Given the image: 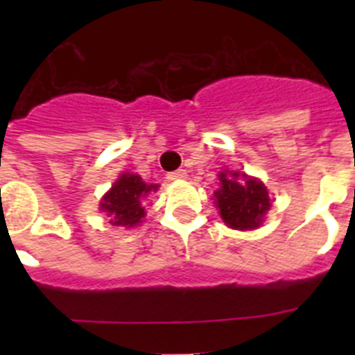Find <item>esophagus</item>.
Masks as SVG:
<instances>
[{
    "instance_id": "esophagus-1",
    "label": "esophagus",
    "mask_w": 355,
    "mask_h": 355,
    "mask_svg": "<svg viewBox=\"0 0 355 355\" xmlns=\"http://www.w3.org/2000/svg\"><path fill=\"white\" fill-rule=\"evenodd\" d=\"M167 178H168V180H171V181L184 180V178H187V171H184V168H178V171H174V172H168Z\"/></svg>"
}]
</instances>
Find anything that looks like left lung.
<instances>
[{"instance_id":"obj_1","label":"left lung","mask_w":355,"mask_h":355,"mask_svg":"<svg viewBox=\"0 0 355 355\" xmlns=\"http://www.w3.org/2000/svg\"><path fill=\"white\" fill-rule=\"evenodd\" d=\"M218 180L220 188L215 190L213 200L225 225L240 231L258 229L272 206L265 184L256 178L233 171H222Z\"/></svg>"}]
</instances>
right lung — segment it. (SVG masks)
<instances>
[{
    "mask_svg": "<svg viewBox=\"0 0 355 355\" xmlns=\"http://www.w3.org/2000/svg\"><path fill=\"white\" fill-rule=\"evenodd\" d=\"M156 190H158V184H147L139 174L124 172L105 193L99 206H101V211L108 213L112 225L135 227L146 216L142 200L146 199L147 193L156 192Z\"/></svg>",
    "mask_w": 355,
    "mask_h": 355,
    "instance_id": "add662e5",
    "label": "right lung"
}]
</instances>
